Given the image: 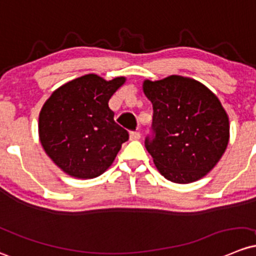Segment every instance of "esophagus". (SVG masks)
<instances>
[{"mask_svg":"<svg viewBox=\"0 0 256 256\" xmlns=\"http://www.w3.org/2000/svg\"><path fill=\"white\" fill-rule=\"evenodd\" d=\"M130 138L131 140H140L141 138V132H140V131H132V132L130 134Z\"/></svg>","mask_w":256,"mask_h":256,"instance_id":"1","label":"esophagus"}]
</instances>
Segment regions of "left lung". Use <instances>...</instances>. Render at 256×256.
<instances>
[{
  "instance_id": "obj_1",
  "label": "left lung",
  "mask_w": 256,
  "mask_h": 256,
  "mask_svg": "<svg viewBox=\"0 0 256 256\" xmlns=\"http://www.w3.org/2000/svg\"><path fill=\"white\" fill-rule=\"evenodd\" d=\"M152 132L144 146L160 174L178 184L205 176L227 148L230 121L216 96L198 80L169 76L144 80Z\"/></svg>"
}]
</instances>
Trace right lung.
Returning <instances> with one entry per match:
<instances>
[{
  "label": "right lung",
  "instance_id": "right-lung-1",
  "mask_svg": "<svg viewBox=\"0 0 256 256\" xmlns=\"http://www.w3.org/2000/svg\"><path fill=\"white\" fill-rule=\"evenodd\" d=\"M125 82L86 74L51 94L39 115V136L45 152L68 176H99L112 166L128 140L118 125L109 99Z\"/></svg>",
  "mask_w": 256,
  "mask_h": 256
}]
</instances>
